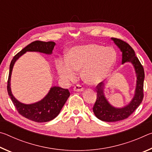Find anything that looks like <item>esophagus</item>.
I'll return each instance as SVG.
<instances>
[{
    "mask_svg": "<svg viewBox=\"0 0 152 152\" xmlns=\"http://www.w3.org/2000/svg\"><path fill=\"white\" fill-rule=\"evenodd\" d=\"M74 91H76V92H81V91H84V88L82 86H81L80 85H76L74 86Z\"/></svg>",
    "mask_w": 152,
    "mask_h": 152,
    "instance_id": "obj_1",
    "label": "esophagus"
}]
</instances>
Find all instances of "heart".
<instances>
[{
	"label": "heart",
	"mask_w": 152,
	"mask_h": 152,
	"mask_svg": "<svg viewBox=\"0 0 152 152\" xmlns=\"http://www.w3.org/2000/svg\"><path fill=\"white\" fill-rule=\"evenodd\" d=\"M117 59V52L113 48L91 43L72 48L67 59H58L56 67L60 78L64 80H75L76 72L81 70L84 82L93 85L107 78Z\"/></svg>",
	"instance_id": "heart-1"
}]
</instances>
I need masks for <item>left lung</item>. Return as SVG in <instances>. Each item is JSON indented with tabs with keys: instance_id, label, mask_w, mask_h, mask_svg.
Segmentation results:
<instances>
[{
	"instance_id": "obj_1",
	"label": "left lung",
	"mask_w": 152,
	"mask_h": 152,
	"mask_svg": "<svg viewBox=\"0 0 152 152\" xmlns=\"http://www.w3.org/2000/svg\"><path fill=\"white\" fill-rule=\"evenodd\" d=\"M118 47L122 51V64L129 61L134 66L137 74V86H136L135 96L132 101L127 106L122 109H116L112 107L103 94V86L102 82H100L96 87V100L92 108L95 116L98 119L106 122H115L127 119L136 109L140 106L143 99V81L145 78L143 67L141 65L133 48L126 43L117 38H112Z\"/></svg>"
}]
</instances>
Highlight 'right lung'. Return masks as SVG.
Segmentation results:
<instances>
[{
	"mask_svg": "<svg viewBox=\"0 0 152 152\" xmlns=\"http://www.w3.org/2000/svg\"><path fill=\"white\" fill-rule=\"evenodd\" d=\"M55 44L56 43L53 42H33L17 53L10 64L9 74L7 81L8 94L18 113L23 117L35 122H48L57 117L64 104L66 103L67 99L70 96V92L68 89L54 86L51 88L47 96L42 101L34 104H23L18 101L12 94L10 86L12 70L16 60L26 51H39L47 54H51Z\"/></svg>",
	"mask_w": 152,
	"mask_h": 152,
	"instance_id": "obj_1",
	"label": "right lung"
}]
</instances>
